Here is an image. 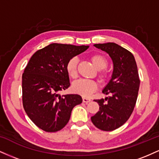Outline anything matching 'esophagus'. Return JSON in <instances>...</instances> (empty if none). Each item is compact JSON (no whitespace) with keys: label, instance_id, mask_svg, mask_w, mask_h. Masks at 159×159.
<instances>
[{"label":"esophagus","instance_id":"1","mask_svg":"<svg viewBox=\"0 0 159 159\" xmlns=\"http://www.w3.org/2000/svg\"><path fill=\"white\" fill-rule=\"evenodd\" d=\"M90 101H91V100L90 99V98H83V102H84V103H88V102H90Z\"/></svg>","mask_w":159,"mask_h":159}]
</instances>
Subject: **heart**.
Segmentation results:
<instances>
[{
  "label": "heart",
  "mask_w": 159,
  "mask_h": 159,
  "mask_svg": "<svg viewBox=\"0 0 159 159\" xmlns=\"http://www.w3.org/2000/svg\"><path fill=\"white\" fill-rule=\"evenodd\" d=\"M90 61L97 70H102L107 66V59L102 54H93L90 57ZM78 58L77 57L71 58L66 64V71L69 75L72 78L77 77V67ZM107 72H101L98 74V78L101 81H105L107 78ZM97 84L90 80L81 79L72 84V91L75 93L81 95L83 97H90L91 94L97 90Z\"/></svg>",
  "instance_id": "1"
}]
</instances>
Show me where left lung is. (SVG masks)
Wrapping results in <instances>:
<instances>
[{"mask_svg":"<svg viewBox=\"0 0 159 159\" xmlns=\"http://www.w3.org/2000/svg\"><path fill=\"white\" fill-rule=\"evenodd\" d=\"M93 45L109 54L114 69L102 90L104 94L110 96L95 100L99 111L91 117V121L98 129L110 132L122 126L134 110L140 87L138 66L132 53L116 43Z\"/></svg>","mask_w":159,"mask_h":159,"instance_id":"1","label":"left lung"}]
</instances>
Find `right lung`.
I'll return each mask as SVG.
<instances>
[{
  "label": "right lung",
  "instance_id": "add662e5",
  "mask_svg": "<svg viewBox=\"0 0 159 159\" xmlns=\"http://www.w3.org/2000/svg\"><path fill=\"white\" fill-rule=\"evenodd\" d=\"M89 45L52 43L33 54L22 75V101L25 112L39 129L60 131L68 123L75 105L82 102L78 94H59L70 86L66 64L85 52Z\"/></svg>",
  "mask_w": 159,
  "mask_h": 159
}]
</instances>
